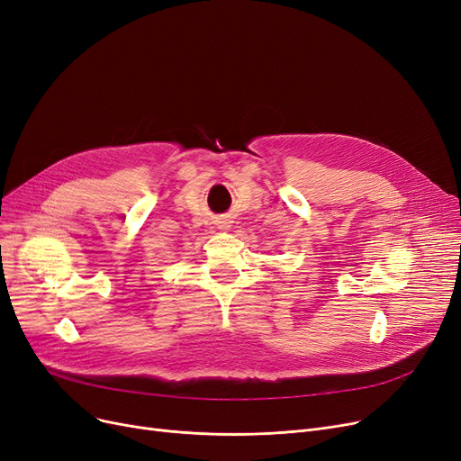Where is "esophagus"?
Returning <instances> with one entry per match:
<instances>
[{
    "mask_svg": "<svg viewBox=\"0 0 461 461\" xmlns=\"http://www.w3.org/2000/svg\"><path fill=\"white\" fill-rule=\"evenodd\" d=\"M214 224H216L218 230L228 231L231 228V224H233V220L228 214H220V216H214Z\"/></svg>",
    "mask_w": 461,
    "mask_h": 461,
    "instance_id": "1",
    "label": "esophagus"
}]
</instances>
